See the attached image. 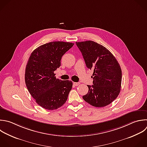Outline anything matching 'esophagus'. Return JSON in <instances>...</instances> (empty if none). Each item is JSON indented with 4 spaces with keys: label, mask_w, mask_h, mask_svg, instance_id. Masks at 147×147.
<instances>
[{
    "label": "esophagus",
    "mask_w": 147,
    "mask_h": 147,
    "mask_svg": "<svg viewBox=\"0 0 147 147\" xmlns=\"http://www.w3.org/2000/svg\"><path fill=\"white\" fill-rule=\"evenodd\" d=\"M73 84H74V86H79V85L80 84V83H79V82H74V83H73Z\"/></svg>",
    "instance_id": "34e87169"
}]
</instances>
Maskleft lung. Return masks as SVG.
I'll return each mask as SVG.
<instances>
[{"mask_svg":"<svg viewBox=\"0 0 147 147\" xmlns=\"http://www.w3.org/2000/svg\"><path fill=\"white\" fill-rule=\"evenodd\" d=\"M86 66L94 70L93 85H87L88 93L83 96L90 105L105 107L114 100L119 94L122 71L113 54L105 47L92 41L76 42Z\"/></svg>","mask_w":147,"mask_h":147,"instance_id":"left-lung-1","label":"left lung"}]
</instances>
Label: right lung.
<instances>
[{"instance_id": "obj_1", "label": "right lung", "mask_w": 147, "mask_h": 147, "mask_svg": "<svg viewBox=\"0 0 147 147\" xmlns=\"http://www.w3.org/2000/svg\"><path fill=\"white\" fill-rule=\"evenodd\" d=\"M74 45L63 41L47 43L33 51L29 58L26 86L36 103L45 109H57L68 99L72 82L56 79L54 71L61 65L62 56Z\"/></svg>"}]
</instances>
